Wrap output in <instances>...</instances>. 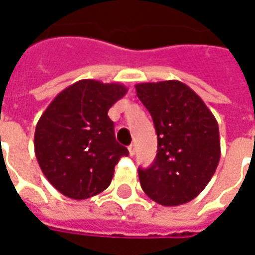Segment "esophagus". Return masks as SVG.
Listing matches in <instances>:
<instances>
[{"mask_svg":"<svg viewBox=\"0 0 255 255\" xmlns=\"http://www.w3.org/2000/svg\"><path fill=\"white\" fill-rule=\"evenodd\" d=\"M128 151H129V155L135 154V144H129L128 146Z\"/></svg>","mask_w":255,"mask_h":255,"instance_id":"obj_1","label":"esophagus"}]
</instances>
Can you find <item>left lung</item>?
<instances>
[{
    "label": "left lung",
    "instance_id": "left-lung-1",
    "mask_svg": "<svg viewBox=\"0 0 255 255\" xmlns=\"http://www.w3.org/2000/svg\"><path fill=\"white\" fill-rule=\"evenodd\" d=\"M135 89L151 115L158 142L154 162L138 169L142 190L164 206L190 202L219 165L217 120L201 97L179 80L139 83Z\"/></svg>",
    "mask_w": 255,
    "mask_h": 255
}]
</instances>
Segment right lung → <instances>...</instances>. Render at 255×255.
I'll return each mask as SVG.
<instances>
[{"instance_id": "obj_1", "label": "right lung", "mask_w": 255, "mask_h": 255, "mask_svg": "<svg viewBox=\"0 0 255 255\" xmlns=\"http://www.w3.org/2000/svg\"><path fill=\"white\" fill-rule=\"evenodd\" d=\"M127 94L120 83L83 79L64 89L38 120L34 147L53 187L72 199H87L109 187L127 147L117 143L108 116Z\"/></svg>"}]
</instances>
